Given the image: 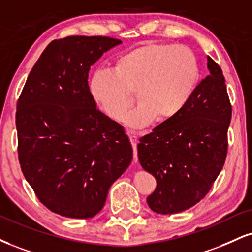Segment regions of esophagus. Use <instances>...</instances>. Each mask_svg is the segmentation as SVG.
Returning <instances> with one entry per match:
<instances>
[{"mask_svg":"<svg viewBox=\"0 0 252 252\" xmlns=\"http://www.w3.org/2000/svg\"><path fill=\"white\" fill-rule=\"evenodd\" d=\"M129 139H130V143L132 145V149H134V159L137 160V143H138V139L137 136L134 132H129Z\"/></svg>","mask_w":252,"mask_h":252,"instance_id":"34e87169","label":"esophagus"}]
</instances>
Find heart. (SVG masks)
<instances>
[{"instance_id": "obj_1", "label": "heart", "mask_w": 252, "mask_h": 252, "mask_svg": "<svg viewBox=\"0 0 252 252\" xmlns=\"http://www.w3.org/2000/svg\"><path fill=\"white\" fill-rule=\"evenodd\" d=\"M201 78L195 53L184 45L145 43L118 56L113 71L99 70L89 83L90 95L109 118L121 121L135 93L137 107L124 118L129 128L165 123L183 110Z\"/></svg>"}]
</instances>
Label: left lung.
<instances>
[{"instance_id":"obj_1","label":"left lung","mask_w":252,"mask_h":252,"mask_svg":"<svg viewBox=\"0 0 252 252\" xmlns=\"http://www.w3.org/2000/svg\"><path fill=\"white\" fill-rule=\"evenodd\" d=\"M208 69L210 74L183 110L139 138V163L157 181L147 198L157 214H177L197 204L225 162L231 104L222 69L209 56Z\"/></svg>"}]
</instances>
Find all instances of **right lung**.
<instances>
[{
    "mask_svg": "<svg viewBox=\"0 0 252 252\" xmlns=\"http://www.w3.org/2000/svg\"><path fill=\"white\" fill-rule=\"evenodd\" d=\"M107 36L55 39L32 66L17 102L21 169L42 204L69 218L102 210L109 188L132 159L122 126L96 108L88 76Z\"/></svg>",
    "mask_w": 252,
    "mask_h": 252,
    "instance_id": "right-lung-1",
    "label": "right lung"
}]
</instances>
